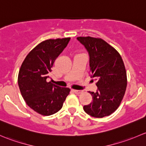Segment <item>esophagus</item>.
Wrapping results in <instances>:
<instances>
[{
    "label": "esophagus",
    "instance_id": "1",
    "mask_svg": "<svg viewBox=\"0 0 146 146\" xmlns=\"http://www.w3.org/2000/svg\"><path fill=\"white\" fill-rule=\"evenodd\" d=\"M72 91L76 94H80L82 93V91H80V90H72Z\"/></svg>",
    "mask_w": 146,
    "mask_h": 146
}]
</instances>
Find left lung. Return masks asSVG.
<instances>
[{"mask_svg":"<svg viewBox=\"0 0 146 146\" xmlns=\"http://www.w3.org/2000/svg\"><path fill=\"white\" fill-rule=\"evenodd\" d=\"M89 54L90 73L98 90L91 92L93 101L84 106L88 115L96 118L109 116L119 106L127 85V72L121 55L100 38L77 37Z\"/></svg>","mask_w":146,"mask_h":146,"instance_id":"obj_1","label":"left lung"}]
</instances>
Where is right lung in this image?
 <instances>
[{"mask_svg":"<svg viewBox=\"0 0 146 146\" xmlns=\"http://www.w3.org/2000/svg\"><path fill=\"white\" fill-rule=\"evenodd\" d=\"M70 38L43 40L29 52L18 74L21 94L29 107L43 116L60 110L70 92L48 82L55 59L65 48Z\"/></svg>","mask_w":146,"mask_h":146,"instance_id":"add662e5","label":"right lung"}]
</instances>
